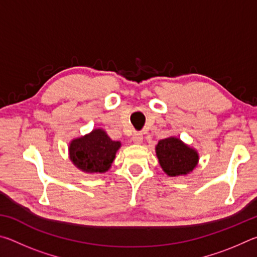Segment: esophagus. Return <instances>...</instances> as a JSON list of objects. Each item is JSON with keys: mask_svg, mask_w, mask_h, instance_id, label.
<instances>
[{"mask_svg": "<svg viewBox=\"0 0 257 257\" xmlns=\"http://www.w3.org/2000/svg\"><path fill=\"white\" fill-rule=\"evenodd\" d=\"M133 142L135 143V144H142L143 143V135L142 134H139V133H136V134H134L133 135Z\"/></svg>", "mask_w": 257, "mask_h": 257, "instance_id": "34e87169", "label": "esophagus"}]
</instances>
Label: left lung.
Wrapping results in <instances>:
<instances>
[{"mask_svg":"<svg viewBox=\"0 0 257 257\" xmlns=\"http://www.w3.org/2000/svg\"><path fill=\"white\" fill-rule=\"evenodd\" d=\"M155 153L161 168L169 177L187 176L199 161L198 152L175 136L159 141Z\"/></svg>","mask_w":257,"mask_h":257,"instance_id":"8db88e82","label":"left lung"}]
</instances>
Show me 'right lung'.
Listing matches in <instances>:
<instances>
[{
  "label": "right lung",
  "mask_w": 257,
  "mask_h": 257,
  "mask_svg": "<svg viewBox=\"0 0 257 257\" xmlns=\"http://www.w3.org/2000/svg\"><path fill=\"white\" fill-rule=\"evenodd\" d=\"M120 147V142L112 141L105 130L96 128L69 143V159L82 172L104 173L110 170Z\"/></svg>",
  "instance_id": "right-lung-1"
}]
</instances>
